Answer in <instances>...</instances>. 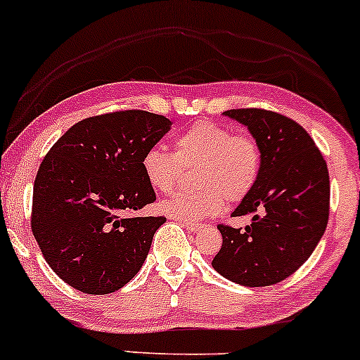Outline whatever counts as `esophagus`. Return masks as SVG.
I'll list each match as a JSON object with an SVG mask.
<instances>
[{"mask_svg":"<svg viewBox=\"0 0 360 360\" xmlns=\"http://www.w3.org/2000/svg\"><path fill=\"white\" fill-rule=\"evenodd\" d=\"M181 224L185 226V228L187 229H191V231H197V229L200 228V224L199 223H193V221H187V219H184V221H180Z\"/></svg>","mask_w":360,"mask_h":360,"instance_id":"1","label":"esophagus"}]
</instances>
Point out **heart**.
<instances>
[{
  "mask_svg": "<svg viewBox=\"0 0 360 360\" xmlns=\"http://www.w3.org/2000/svg\"><path fill=\"white\" fill-rule=\"evenodd\" d=\"M175 151L149 148L143 156V173L153 191L168 193L179 185L184 169H193L191 192H176L161 202V211L179 219H202L238 204L255 188L262 168V149L253 136L234 132L202 120L175 139Z\"/></svg>",
  "mask_w": 360,
  "mask_h": 360,
  "instance_id": "obj_1",
  "label": "heart"
}]
</instances>
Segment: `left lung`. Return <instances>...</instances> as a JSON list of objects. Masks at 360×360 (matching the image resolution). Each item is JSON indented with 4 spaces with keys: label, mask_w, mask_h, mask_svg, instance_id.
Masks as SVG:
<instances>
[{
    "label": "left lung",
    "mask_w": 360,
    "mask_h": 360,
    "mask_svg": "<svg viewBox=\"0 0 360 360\" xmlns=\"http://www.w3.org/2000/svg\"><path fill=\"white\" fill-rule=\"evenodd\" d=\"M224 115L255 137L262 168L255 188L231 214L250 216L252 223L217 226L223 246L212 267L246 288L277 284L308 260L328 224L326 161L308 132L289 117L264 108H234Z\"/></svg>",
    "instance_id": "left-lung-1"
}]
</instances>
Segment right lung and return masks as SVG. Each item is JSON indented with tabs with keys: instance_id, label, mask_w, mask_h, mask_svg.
Here are the masks:
<instances>
[{
	"instance_id": "add662e5",
	"label": "right lung",
	"mask_w": 360,
	"mask_h": 360,
	"mask_svg": "<svg viewBox=\"0 0 360 360\" xmlns=\"http://www.w3.org/2000/svg\"><path fill=\"white\" fill-rule=\"evenodd\" d=\"M146 110L88 117L68 129L34 181L32 233L58 276L84 294L115 292L139 272L163 216L137 217L156 200L143 156L169 131Z\"/></svg>"
}]
</instances>
